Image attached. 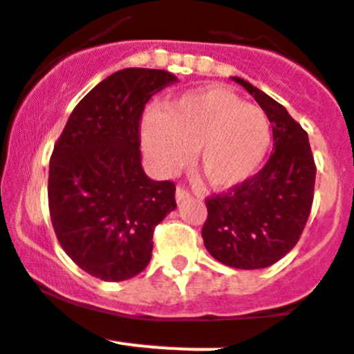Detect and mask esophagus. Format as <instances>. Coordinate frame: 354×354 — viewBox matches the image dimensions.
Here are the masks:
<instances>
[{"mask_svg": "<svg viewBox=\"0 0 354 354\" xmlns=\"http://www.w3.org/2000/svg\"><path fill=\"white\" fill-rule=\"evenodd\" d=\"M190 196H192V194H190V190L185 189V187H183V185H180L176 189V201L178 203L185 201V199H189Z\"/></svg>", "mask_w": 354, "mask_h": 354, "instance_id": "34e87169", "label": "esophagus"}]
</instances>
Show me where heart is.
Segmentation results:
<instances>
[{
  "instance_id": "obj_1",
  "label": "heart",
  "mask_w": 354,
  "mask_h": 354,
  "mask_svg": "<svg viewBox=\"0 0 354 354\" xmlns=\"http://www.w3.org/2000/svg\"><path fill=\"white\" fill-rule=\"evenodd\" d=\"M144 149L160 173H174L190 160L215 189H230L253 176L270 146L266 112L223 87L192 91L151 110L142 126Z\"/></svg>"
}]
</instances>
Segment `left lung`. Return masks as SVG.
Returning a JSON list of instances; mask_svg holds the SVG:
<instances>
[{"instance_id": "left-lung-1", "label": "left lung", "mask_w": 354, "mask_h": 354, "mask_svg": "<svg viewBox=\"0 0 354 354\" xmlns=\"http://www.w3.org/2000/svg\"><path fill=\"white\" fill-rule=\"evenodd\" d=\"M267 113L274 151L254 176L226 192L208 196L201 235L208 253L235 269H263L297 244L313 203L315 162L306 133L283 104L242 78Z\"/></svg>"}]
</instances>
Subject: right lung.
Listing matches in <instances>:
<instances>
[{
  "label": "right lung",
  "mask_w": 354,
  "mask_h": 354,
  "mask_svg": "<svg viewBox=\"0 0 354 354\" xmlns=\"http://www.w3.org/2000/svg\"><path fill=\"white\" fill-rule=\"evenodd\" d=\"M171 73L130 67L80 101L49 160L48 203L67 257L103 281H124L151 260L153 232L176 208L173 181H153L140 165V121Z\"/></svg>",
  "instance_id": "1"
}]
</instances>
